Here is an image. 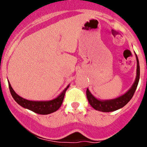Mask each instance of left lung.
I'll use <instances>...</instances> for the list:
<instances>
[{"label":"left lung","mask_w":147,"mask_h":147,"mask_svg":"<svg viewBox=\"0 0 147 147\" xmlns=\"http://www.w3.org/2000/svg\"><path fill=\"white\" fill-rule=\"evenodd\" d=\"M137 78H136L135 82L133 84L132 87L129 90L128 92L123 94L121 97H118V98L114 99V100H105V101H101L97 99H96L91 93L90 92L88 89H87V92H86V94H87V100H88L90 105L94 108V109L100 112H113V111L117 110L120 108L123 107L125 106L130 101L131 98H132L133 95H134V92L137 89L138 83L139 80V75H140V68H139V60H138L137 56Z\"/></svg>","instance_id":"8db88e82"}]
</instances>
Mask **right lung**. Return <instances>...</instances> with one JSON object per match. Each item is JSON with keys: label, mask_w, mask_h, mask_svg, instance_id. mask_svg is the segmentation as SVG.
Returning <instances> with one entry per match:
<instances>
[{"label": "right lung", "mask_w": 147, "mask_h": 147, "mask_svg": "<svg viewBox=\"0 0 147 147\" xmlns=\"http://www.w3.org/2000/svg\"><path fill=\"white\" fill-rule=\"evenodd\" d=\"M8 86H9V90L11 94L12 97L15 100V101L17 102L18 105L22 106L23 107L26 108V109H30V110L32 111V112H35L39 115H48V114L53 113V112L57 111L60 106L62 105L63 100H64V97L65 92H66L67 90L69 87V85L63 90V92L57 97V98L54 99L50 101H30L27 100L26 99L22 98L19 95H18L14 90L12 88L11 85L8 82Z\"/></svg>", "instance_id": "add662e5"}]
</instances>
